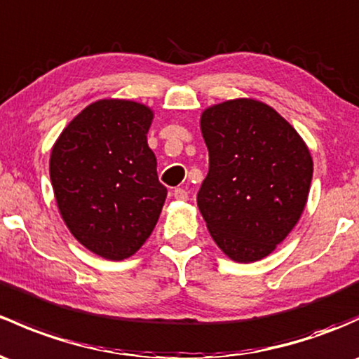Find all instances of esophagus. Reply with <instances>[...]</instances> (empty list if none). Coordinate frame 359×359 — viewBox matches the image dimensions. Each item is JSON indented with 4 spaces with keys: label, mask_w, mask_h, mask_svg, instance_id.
<instances>
[{
    "label": "esophagus",
    "mask_w": 359,
    "mask_h": 359,
    "mask_svg": "<svg viewBox=\"0 0 359 359\" xmlns=\"http://www.w3.org/2000/svg\"><path fill=\"white\" fill-rule=\"evenodd\" d=\"M173 196H175V199H179V201H186V199L189 198V192L182 189V187H177V189H173Z\"/></svg>",
    "instance_id": "34e87169"
}]
</instances>
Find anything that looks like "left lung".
<instances>
[{
    "mask_svg": "<svg viewBox=\"0 0 359 359\" xmlns=\"http://www.w3.org/2000/svg\"><path fill=\"white\" fill-rule=\"evenodd\" d=\"M210 170L198 206L211 237L233 262L262 259L287 237L306 206L311 154L269 104L232 100L203 111Z\"/></svg>",
    "mask_w": 359,
    "mask_h": 359,
    "instance_id": "left-lung-1",
    "label": "left lung"
}]
</instances>
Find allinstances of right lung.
I'll return each mask as SVG.
<instances>
[{
	"label": "right lung",
	"mask_w": 359,
	"mask_h": 359,
	"mask_svg": "<svg viewBox=\"0 0 359 359\" xmlns=\"http://www.w3.org/2000/svg\"><path fill=\"white\" fill-rule=\"evenodd\" d=\"M153 111L135 101L84 108L51 149L58 210L75 239L113 262L134 255L153 232L167 198L148 134Z\"/></svg>",
	"instance_id": "obj_1"
}]
</instances>
